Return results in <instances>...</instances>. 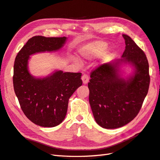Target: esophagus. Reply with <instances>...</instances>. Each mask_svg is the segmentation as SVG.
I'll list each match as a JSON object with an SVG mask.
<instances>
[{"label":"esophagus","instance_id":"esophagus-1","mask_svg":"<svg viewBox=\"0 0 160 160\" xmlns=\"http://www.w3.org/2000/svg\"><path fill=\"white\" fill-rule=\"evenodd\" d=\"M81 79H82V81H83V84L85 85V84H87V83H88V82H89V77H88V75L84 74V75H83V76H82Z\"/></svg>","mask_w":160,"mask_h":160}]
</instances>
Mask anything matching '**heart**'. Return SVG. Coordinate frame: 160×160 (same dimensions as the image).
<instances>
[{"label":"heart","mask_w":160,"mask_h":160,"mask_svg":"<svg viewBox=\"0 0 160 160\" xmlns=\"http://www.w3.org/2000/svg\"><path fill=\"white\" fill-rule=\"evenodd\" d=\"M107 47V43L104 41H95L93 42L83 46L79 50V54L81 58L85 59L91 60L100 56L102 54L103 59H106L111 52L113 51V48L111 47L108 50H105ZM76 62H77L76 61Z\"/></svg>","instance_id":"obj_1"}]
</instances>
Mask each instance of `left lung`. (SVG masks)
<instances>
[{
  "instance_id": "1",
  "label": "left lung",
  "mask_w": 160,
  "mask_h": 160,
  "mask_svg": "<svg viewBox=\"0 0 160 160\" xmlns=\"http://www.w3.org/2000/svg\"><path fill=\"white\" fill-rule=\"evenodd\" d=\"M125 49L122 59L99 65L91 71L88 83L89 103L95 122L105 129L119 128L132 121L148 94L150 77L144 52L132 38L123 35ZM123 63L134 67L127 79L120 76Z\"/></svg>"
}]
</instances>
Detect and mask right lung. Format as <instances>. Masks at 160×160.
Here are the masks:
<instances>
[{
    "label": "right lung",
    "mask_w": 160,
    "mask_h": 160,
    "mask_svg": "<svg viewBox=\"0 0 160 160\" xmlns=\"http://www.w3.org/2000/svg\"><path fill=\"white\" fill-rule=\"evenodd\" d=\"M66 40L65 37H33L14 61L13 86L19 104L26 117L41 127H55L64 120L69 98L83 83L81 73L55 71L43 78H36L28 71V61L37 52L59 50Z\"/></svg>",
    "instance_id": "1"
}]
</instances>
